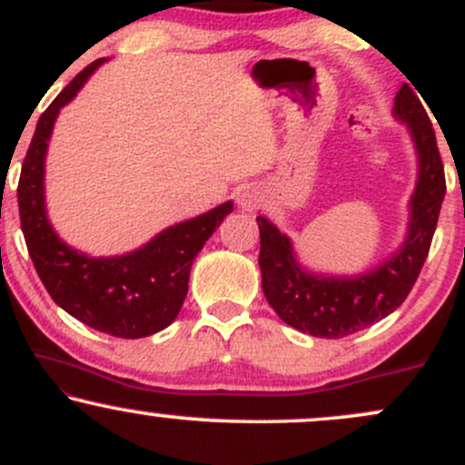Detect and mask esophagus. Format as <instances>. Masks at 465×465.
Masks as SVG:
<instances>
[{"label":"esophagus","instance_id":"esophagus-1","mask_svg":"<svg viewBox=\"0 0 465 465\" xmlns=\"http://www.w3.org/2000/svg\"><path fill=\"white\" fill-rule=\"evenodd\" d=\"M240 205H242L244 210H255V207L260 205V201L255 199L253 194H249V192H244V194L240 196Z\"/></svg>","mask_w":465,"mask_h":465}]
</instances>
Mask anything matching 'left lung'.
I'll return each mask as SVG.
<instances>
[{
    "label": "left lung",
    "instance_id": "8db88e82",
    "mask_svg": "<svg viewBox=\"0 0 465 465\" xmlns=\"http://www.w3.org/2000/svg\"><path fill=\"white\" fill-rule=\"evenodd\" d=\"M393 111L407 122L413 135L420 154V177L411 199L409 236L389 262L350 280L314 277L297 266L284 233L266 218H258V262L264 297L282 322L302 332L322 339H343L385 319L407 300L429 255L446 194L444 163L433 124L409 84H402L398 92Z\"/></svg>",
    "mask_w": 465,
    "mask_h": 465
}]
</instances>
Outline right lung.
I'll list each match as a JSON object with an SVG mask.
<instances>
[{
    "label": "right lung",
    "instance_id": "add662e5",
    "mask_svg": "<svg viewBox=\"0 0 465 465\" xmlns=\"http://www.w3.org/2000/svg\"><path fill=\"white\" fill-rule=\"evenodd\" d=\"M100 63L103 58L84 67L36 122L17 185L21 232L45 291L63 311L100 332L142 339L174 322L188 295L196 253L233 205L223 203L207 214L179 223L146 247L120 258H87L61 242L47 223L44 203L47 140L61 106L76 95Z\"/></svg>",
    "mask_w": 465,
    "mask_h": 465
}]
</instances>
